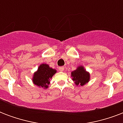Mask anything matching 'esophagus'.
Returning <instances> with one entry per match:
<instances>
[{
  "instance_id": "obj_1",
  "label": "esophagus",
  "mask_w": 123,
  "mask_h": 123,
  "mask_svg": "<svg viewBox=\"0 0 123 123\" xmlns=\"http://www.w3.org/2000/svg\"><path fill=\"white\" fill-rule=\"evenodd\" d=\"M59 69L60 71H63L64 70V68L63 66H61V67L59 68Z\"/></svg>"
}]
</instances>
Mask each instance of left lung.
I'll return each instance as SVG.
<instances>
[{
    "label": "left lung",
    "instance_id": "obj_1",
    "mask_svg": "<svg viewBox=\"0 0 123 123\" xmlns=\"http://www.w3.org/2000/svg\"><path fill=\"white\" fill-rule=\"evenodd\" d=\"M71 77L76 86H83L89 82L91 76L83 66H79L71 72Z\"/></svg>",
    "mask_w": 123,
    "mask_h": 123
}]
</instances>
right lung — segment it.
Returning <instances> with one entry per match:
<instances>
[{
    "instance_id": "right-lung-1",
    "label": "right lung",
    "mask_w": 123,
    "mask_h": 123,
    "mask_svg": "<svg viewBox=\"0 0 123 123\" xmlns=\"http://www.w3.org/2000/svg\"><path fill=\"white\" fill-rule=\"evenodd\" d=\"M56 73V69L50 68L48 64L43 63L39 65L37 71L34 72L32 80L35 86L47 89L50 84V79Z\"/></svg>"
}]
</instances>
